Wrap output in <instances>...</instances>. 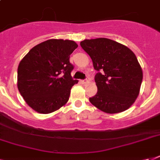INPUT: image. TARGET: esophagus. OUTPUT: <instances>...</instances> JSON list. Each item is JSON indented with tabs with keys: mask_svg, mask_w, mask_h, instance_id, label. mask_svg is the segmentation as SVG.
<instances>
[{
	"mask_svg": "<svg viewBox=\"0 0 160 160\" xmlns=\"http://www.w3.org/2000/svg\"><path fill=\"white\" fill-rule=\"evenodd\" d=\"M80 83H81V84H83V85H85V84H86V83H88V80H80Z\"/></svg>",
	"mask_w": 160,
	"mask_h": 160,
	"instance_id": "1",
	"label": "esophagus"
}]
</instances>
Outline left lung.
Segmentation results:
<instances>
[{
    "label": "left lung",
    "instance_id": "obj_1",
    "mask_svg": "<svg viewBox=\"0 0 160 160\" xmlns=\"http://www.w3.org/2000/svg\"><path fill=\"white\" fill-rule=\"evenodd\" d=\"M98 72L95 80L97 94L90 103L108 114L126 110L139 96L143 71L136 55L127 46L107 38L80 42Z\"/></svg>",
    "mask_w": 160,
    "mask_h": 160
}]
</instances>
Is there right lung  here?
Here are the masks:
<instances>
[{"instance_id": "obj_1", "label": "right lung", "mask_w": 160, "mask_h": 160, "mask_svg": "<svg viewBox=\"0 0 160 160\" xmlns=\"http://www.w3.org/2000/svg\"><path fill=\"white\" fill-rule=\"evenodd\" d=\"M78 47L74 41L51 39L36 45L21 60L17 87L24 100L40 114H50L67 103L78 80L70 72V55Z\"/></svg>"}]
</instances>
